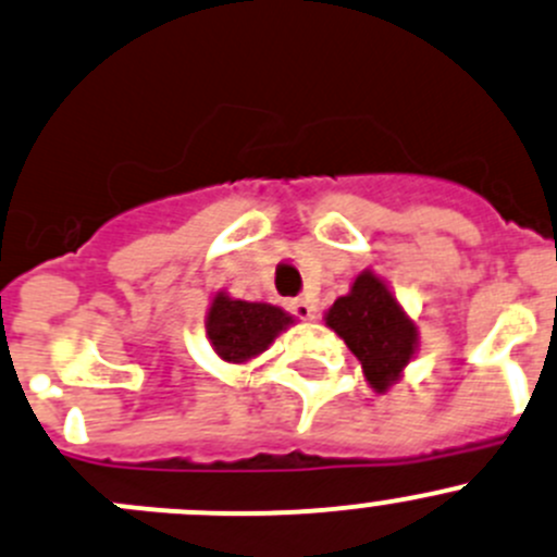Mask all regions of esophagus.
<instances>
[{"mask_svg": "<svg viewBox=\"0 0 557 557\" xmlns=\"http://www.w3.org/2000/svg\"><path fill=\"white\" fill-rule=\"evenodd\" d=\"M288 310H290V315L301 318V321H310V318H315V305H312L310 299H290Z\"/></svg>", "mask_w": 557, "mask_h": 557, "instance_id": "1", "label": "esophagus"}]
</instances>
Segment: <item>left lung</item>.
I'll return each mask as SVG.
<instances>
[{
    "instance_id": "left-lung-1",
    "label": "left lung",
    "mask_w": 557,
    "mask_h": 557,
    "mask_svg": "<svg viewBox=\"0 0 557 557\" xmlns=\"http://www.w3.org/2000/svg\"><path fill=\"white\" fill-rule=\"evenodd\" d=\"M323 321L361 361L367 383L375 392H386L403 377L419 345L416 323L405 315L388 285L370 269H364L348 294L329 307Z\"/></svg>"
}]
</instances>
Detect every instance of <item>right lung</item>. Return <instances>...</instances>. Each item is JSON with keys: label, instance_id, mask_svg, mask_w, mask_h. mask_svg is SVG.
Segmentation results:
<instances>
[{"label": "right lung", "instance_id": "1", "mask_svg": "<svg viewBox=\"0 0 557 557\" xmlns=\"http://www.w3.org/2000/svg\"><path fill=\"white\" fill-rule=\"evenodd\" d=\"M294 323V315L263 301L231 299L220 290L207 312V334L214 354L225 361H250L274 343L283 329Z\"/></svg>", "mask_w": 557, "mask_h": 557}]
</instances>
